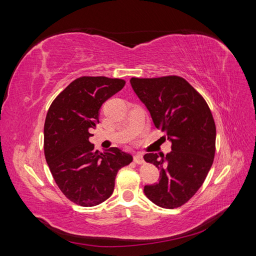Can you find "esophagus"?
<instances>
[{
  "instance_id": "esophagus-1",
  "label": "esophagus",
  "mask_w": 256,
  "mask_h": 256,
  "mask_svg": "<svg viewBox=\"0 0 256 256\" xmlns=\"http://www.w3.org/2000/svg\"><path fill=\"white\" fill-rule=\"evenodd\" d=\"M134 160L136 164H141L144 162V158H143V154H136L134 157Z\"/></svg>"
}]
</instances>
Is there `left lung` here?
I'll list each match as a JSON object with an SVG mask.
<instances>
[{
	"mask_svg": "<svg viewBox=\"0 0 256 256\" xmlns=\"http://www.w3.org/2000/svg\"><path fill=\"white\" fill-rule=\"evenodd\" d=\"M130 84L150 111L154 125L164 131L172 152H148L144 160L160 170L159 182L146 184L145 196L173 209L196 194L210 170L216 152V125L208 104L177 76L131 78Z\"/></svg>",
	"mask_w": 256,
	"mask_h": 256,
	"instance_id": "8db88e82",
	"label": "left lung"
}]
</instances>
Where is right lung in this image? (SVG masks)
<instances>
[{
  "label": "right lung",
  "instance_id": "right-lung-1",
  "mask_svg": "<svg viewBox=\"0 0 256 256\" xmlns=\"http://www.w3.org/2000/svg\"><path fill=\"white\" fill-rule=\"evenodd\" d=\"M125 81L106 76L76 79L51 104L44 127V148L51 174L65 196L83 207L109 198L118 170L132 161L118 147L104 152L90 142L106 100Z\"/></svg>",
  "mask_w": 256,
  "mask_h": 256
}]
</instances>
